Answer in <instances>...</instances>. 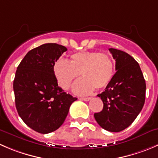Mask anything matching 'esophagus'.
<instances>
[{
  "label": "esophagus",
  "mask_w": 158,
  "mask_h": 158,
  "mask_svg": "<svg viewBox=\"0 0 158 158\" xmlns=\"http://www.w3.org/2000/svg\"><path fill=\"white\" fill-rule=\"evenodd\" d=\"M81 99L84 101H89L91 99V97H83V98H81Z\"/></svg>",
  "instance_id": "esophagus-1"
}]
</instances>
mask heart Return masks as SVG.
<instances>
[{"label": "heart", "mask_w": 158, "mask_h": 158, "mask_svg": "<svg viewBox=\"0 0 158 158\" xmlns=\"http://www.w3.org/2000/svg\"><path fill=\"white\" fill-rule=\"evenodd\" d=\"M58 83L63 89L68 90L79 77L73 87L78 95L89 94L94 90L106 88L113 79L115 65L113 59L106 53L97 52H80L70 56L68 62L58 60L53 67Z\"/></svg>", "instance_id": "1"}]
</instances>
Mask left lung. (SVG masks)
Here are the masks:
<instances>
[{
    "label": "left lung",
    "mask_w": 158,
    "mask_h": 158,
    "mask_svg": "<svg viewBox=\"0 0 158 158\" xmlns=\"http://www.w3.org/2000/svg\"><path fill=\"white\" fill-rule=\"evenodd\" d=\"M109 51L116 61V73L105 91L97 95L103 108L94 113V117L106 131L120 132L127 128L141 111L146 83L140 65L132 56L115 48Z\"/></svg>",
    "instance_id": "obj_1"
}]
</instances>
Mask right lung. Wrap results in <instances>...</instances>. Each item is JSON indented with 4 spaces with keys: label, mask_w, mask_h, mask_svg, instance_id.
I'll return each mask as SVG.
<instances>
[{
    "label": "right lung",
    "mask_w": 158,
    "mask_h": 158,
    "mask_svg": "<svg viewBox=\"0 0 158 158\" xmlns=\"http://www.w3.org/2000/svg\"><path fill=\"white\" fill-rule=\"evenodd\" d=\"M66 51L56 43L44 44L29 51L17 68L13 83L17 111L25 124L40 134L59 129L77 99L59 86L53 70Z\"/></svg>",
    "instance_id": "add662e5"
}]
</instances>
